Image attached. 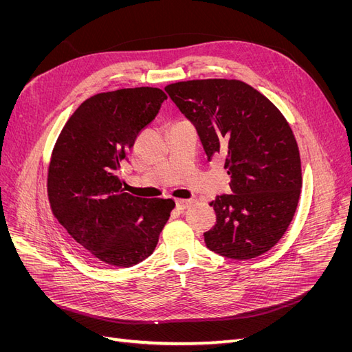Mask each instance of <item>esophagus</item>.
Segmentation results:
<instances>
[{"label": "esophagus", "instance_id": "34e87169", "mask_svg": "<svg viewBox=\"0 0 352 352\" xmlns=\"http://www.w3.org/2000/svg\"><path fill=\"white\" fill-rule=\"evenodd\" d=\"M190 204H192V199H176V208L177 210H186L188 207H190Z\"/></svg>", "mask_w": 352, "mask_h": 352}]
</instances>
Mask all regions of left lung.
<instances>
[{
    "label": "left lung",
    "instance_id": "8db88e82",
    "mask_svg": "<svg viewBox=\"0 0 352 352\" xmlns=\"http://www.w3.org/2000/svg\"><path fill=\"white\" fill-rule=\"evenodd\" d=\"M176 107L195 126L208 160L225 157L232 194L210 202L216 225L207 248L248 260L283 236L300 199L302 177L295 136L283 114L250 85L202 79L167 85Z\"/></svg>",
    "mask_w": 352,
    "mask_h": 352
}]
</instances>
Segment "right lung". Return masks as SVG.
<instances>
[{"instance_id": "add662e5", "label": "right lung", "mask_w": 352, "mask_h": 352, "mask_svg": "<svg viewBox=\"0 0 352 352\" xmlns=\"http://www.w3.org/2000/svg\"><path fill=\"white\" fill-rule=\"evenodd\" d=\"M167 95L158 88L97 94L72 114L52 150L48 199L70 238L94 258L131 267L150 257L172 199L124 192L119 170Z\"/></svg>"}]
</instances>
